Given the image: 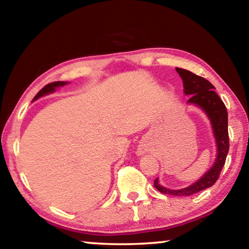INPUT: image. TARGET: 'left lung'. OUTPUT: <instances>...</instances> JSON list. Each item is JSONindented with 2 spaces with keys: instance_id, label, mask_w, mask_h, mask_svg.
<instances>
[{
  "instance_id": "1",
  "label": "left lung",
  "mask_w": 249,
  "mask_h": 249,
  "mask_svg": "<svg viewBox=\"0 0 249 249\" xmlns=\"http://www.w3.org/2000/svg\"><path fill=\"white\" fill-rule=\"evenodd\" d=\"M176 70L182 79L183 93L189 95L187 103L199 107L208 117L216 145V155L212 167L192 184L176 190V189H169L160 184L159 178L154 181L155 188L159 192L168 196H188L212 187L220 177V172L224 166L230 148L229 129H227L229 125H227L226 107L220 96L214 91L215 88L213 84L189 70L181 68H176Z\"/></svg>"
}]
</instances>
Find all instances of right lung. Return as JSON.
<instances>
[{"label": "right lung", "mask_w": 249, "mask_h": 249, "mask_svg": "<svg viewBox=\"0 0 249 249\" xmlns=\"http://www.w3.org/2000/svg\"><path fill=\"white\" fill-rule=\"evenodd\" d=\"M68 83H70V82H67V81H57V82H53V83L47 84V86L44 87L43 89H41V90L38 92V93L36 94L35 98L33 99V102H34V101L38 100L39 98H43V96H46V95H49V94L53 93V92L56 91V90L58 89V88L65 87L66 84H68Z\"/></svg>", "instance_id": "right-lung-1"}]
</instances>
